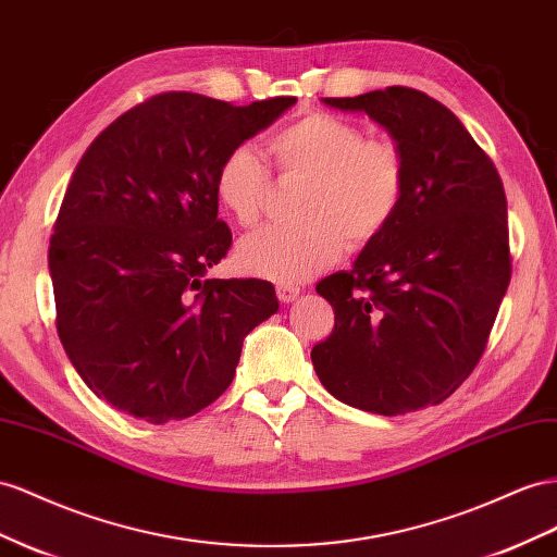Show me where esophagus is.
Instances as JSON below:
<instances>
[{"label":"esophagus","mask_w":557,"mask_h":557,"mask_svg":"<svg viewBox=\"0 0 557 557\" xmlns=\"http://www.w3.org/2000/svg\"><path fill=\"white\" fill-rule=\"evenodd\" d=\"M302 293V288H299V285H293V283H278L276 285V297L281 299L283 305H288V302H293V299Z\"/></svg>","instance_id":"1"}]
</instances>
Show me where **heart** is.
Here are the masks:
<instances>
[{
	"mask_svg": "<svg viewBox=\"0 0 557 557\" xmlns=\"http://www.w3.org/2000/svg\"><path fill=\"white\" fill-rule=\"evenodd\" d=\"M283 175L307 177L299 191L302 220L269 224L236 248L244 272L276 283H299L333 264L344 246L363 248L382 236L405 197V157L391 140L366 138L349 119L307 112L267 143ZM272 173L248 145L222 157L215 197L230 215L252 227L260 222Z\"/></svg>",
	"mask_w": 557,
	"mask_h": 557,
	"instance_id": "heart-1",
	"label": "heart"
}]
</instances>
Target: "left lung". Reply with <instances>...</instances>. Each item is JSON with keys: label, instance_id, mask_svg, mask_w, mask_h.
I'll use <instances>...</instances> for the list:
<instances>
[{"label": "left lung", "instance_id": "1", "mask_svg": "<svg viewBox=\"0 0 557 557\" xmlns=\"http://www.w3.org/2000/svg\"><path fill=\"white\" fill-rule=\"evenodd\" d=\"M323 102L384 126L408 180L396 218L354 269L315 285L335 327L311 349L313 370L366 412L438 405L478 366L510 281L502 177L459 119L414 88Z\"/></svg>", "mask_w": 557, "mask_h": 557}]
</instances>
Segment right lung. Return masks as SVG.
I'll return each instance as SVG.
<instances>
[{
  "label": "right lung",
  "mask_w": 557,
  "mask_h": 557,
  "mask_svg": "<svg viewBox=\"0 0 557 557\" xmlns=\"http://www.w3.org/2000/svg\"><path fill=\"white\" fill-rule=\"evenodd\" d=\"M281 96L236 108L161 94L88 145L49 246L55 327L86 386L145 422L185 419L218 400L244 339L278 311L260 278H208L232 246L215 171L293 108Z\"/></svg>",
  "instance_id": "add662e5"
}]
</instances>
